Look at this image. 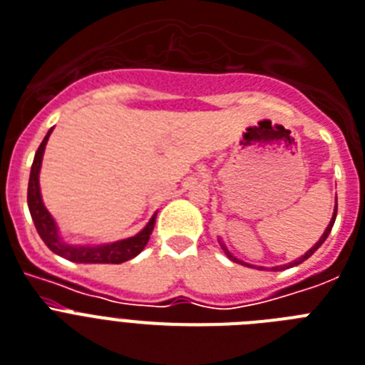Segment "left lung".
Here are the masks:
<instances>
[{"label": "left lung", "mask_w": 365, "mask_h": 365, "mask_svg": "<svg viewBox=\"0 0 365 365\" xmlns=\"http://www.w3.org/2000/svg\"><path fill=\"white\" fill-rule=\"evenodd\" d=\"M336 215H337V197H336V208H334V215H331V221H330V225H328L327 227V230H324V234H322L321 238H319V242H317L315 245H313V247H311L309 251H307L306 255H302L300 259L298 260H292V262H289V264H283V266H274V272H281V269H287V268H292V266H298V264H302V262H304V260H307L311 257V255L315 253L317 250H319V247H321L322 244H324V240L328 238V234H330V230H331V227H334V221H336ZM219 244H221V250L225 251V255H227V257H229L230 260H232V262H238V264H242V266H250V268H253V266L251 264H247V262H244V260H240V259H236V257H234L232 253H230L229 250H227V247H225V244L223 242H221V240H219ZM259 269H262V266H260Z\"/></svg>", "instance_id": "left-lung-1"}]
</instances>
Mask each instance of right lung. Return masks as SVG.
I'll list each match as a JSON object with an SVG mask.
<instances>
[{"instance_id":"add662e5","label":"right lung","mask_w":365,"mask_h":365,"mask_svg":"<svg viewBox=\"0 0 365 365\" xmlns=\"http://www.w3.org/2000/svg\"><path fill=\"white\" fill-rule=\"evenodd\" d=\"M52 133L50 129L46 136L41 142L37 153H35L34 165H31V173H29V183H28V206L31 219H34L35 229H37L38 236L43 240L46 247L50 251H54L56 255L63 257V259L71 260V262H78V264H121L129 259H135L136 255L140 253L146 247L150 234L155 225V215L150 219V223L144 227L138 234L131 236V238L120 240L114 244L105 245H71L63 242V238L59 236L58 225H56L54 217L50 215L46 206L43 204V197H41V185H38V173H41V163H43V153L48 142V136Z\"/></svg>"}]
</instances>
